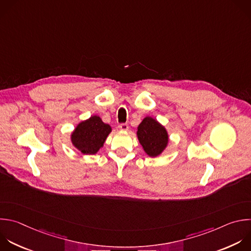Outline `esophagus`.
Listing matches in <instances>:
<instances>
[{"mask_svg":"<svg viewBox=\"0 0 251 251\" xmlns=\"http://www.w3.org/2000/svg\"><path fill=\"white\" fill-rule=\"evenodd\" d=\"M119 128H120V130H122V131H127V130L129 129V126H128V124H126V123H122V124L119 125Z\"/></svg>","mask_w":251,"mask_h":251,"instance_id":"34e87169","label":"esophagus"}]
</instances>
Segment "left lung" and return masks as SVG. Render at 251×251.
<instances>
[{
  "mask_svg": "<svg viewBox=\"0 0 251 251\" xmlns=\"http://www.w3.org/2000/svg\"><path fill=\"white\" fill-rule=\"evenodd\" d=\"M137 138L144 151L151 157L161 154L170 142L168 130L151 116L145 117L139 124Z\"/></svg>",
  "mask_w": 251,
  "mask_h": 251,
  "instance_id": "obj_1",
  "label": "left lung"
}]
</instances>
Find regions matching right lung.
Segmentation results:
<instances>
[{"label":"right lung","mask_w":251,"mask_h":251,"mask_svg":"<svg viewBox=\"0 0 251 251\" xmlns=\"http://www.w3.org/2000/svg\"><path fill=\"white\" fill-rule=\"evenodd\" d=\"M112 128L99 115L80 121L71 133V143L82 154H96L101 149Z\"/></svg>","instance_id":"obj_1"}]
</instances>
